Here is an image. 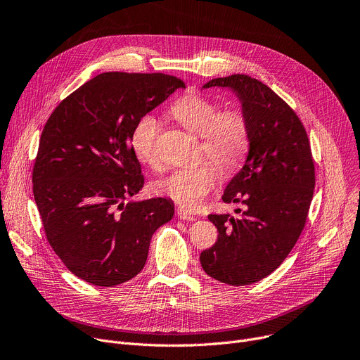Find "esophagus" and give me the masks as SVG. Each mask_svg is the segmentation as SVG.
<instances>
[{"label": "esophagus", "instance_id": "34e87169", "mask_svg": "<svg viewBox=\"0 0 360 360\" xmlns=\"http://www.w3.org/2000/svg\"><path fill=\"white\" fill-rule=\"evenodd\" d=\"M176 214H178V219H181V220H195V217L190 213V212H186V210H184L182 207H178L176 209Z\"/></svg>", "mask_w": 360, "mask_h": 360}]
</instances>
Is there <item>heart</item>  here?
I'll use <instances>...</instances> for the list:
<instances>
[{
	"label": "heart",
	"mask_w": 360,
	"mask_h": 360,
	"mask_svg": "<svg viewBox=\"0 0 360 360\" xmlns=\"http://www.w3.org/2000/svg\"><path fill=\"white\" fill-rule=\"evenodd\" d=\"M170 117L201 137V158L216 161L223 172H232L247 158L251 128L243 110L236 108L220 110L214 101L195 93H186L170 108ZM158 134L159 122L156 118L144 115L137 121L129 139L137 160L151 169L162 166L156 147ZM212 162L202 160L195 166L175 169L172 174L156 182V191L174 200L184 209H197L220 178L217 162Z\"/></svg>",
	"instance_id": "heart-1"
}]
</instances>
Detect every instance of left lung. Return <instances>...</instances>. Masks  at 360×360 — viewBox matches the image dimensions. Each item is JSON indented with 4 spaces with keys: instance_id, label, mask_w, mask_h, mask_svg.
Returning a JSON list of instances; mask_svg holds the SVG:
<instances>
[{
    "instance_id": "obj_1",
    "label": "left lung",
    "mask_w": 360,
    "mask_h": 360,
    "mask_svg": "<svg viewBox=\"0 0 360 360\" xmlns=\"http://www.w3.org/2000/svg\"><path fill=\"white\" fill-rule=\"evenodd\" d=\"M214 86L238 94L251 141L247 162L221 197L224 202H240L242 216L209 214L219 236L200 261L210 277L245 286L271 274L295 247L312 201L315 166L304 124L269 86L232 74L202 87Z\"/></svg>"
}]
</instances>
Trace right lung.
Listing matches in <instances>:
<instances>
[{"label":"right lung","instance_id":"add662e5","mask_svg":"<svg viewBox=\"0 0 360 360\" xmlns=\"http://www.w3.org/2000/svg\"><path fill=\"white\" fill-rule=\"evenodd\" d=\"M185 83L167 74L103 72L67 96L46 121L33 165V195L64 266L112 288L144 267L150 240L174 217L167 198L129 201L144 185L131 132Z\"/></svg>","mask_w":360,"mask_h":360}]
</instances>
